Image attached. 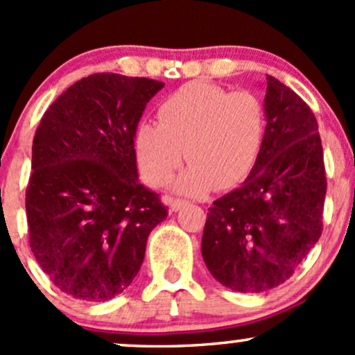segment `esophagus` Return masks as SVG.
Returning a JSON list of instances; mask_svg holds the SVG:
<instances>
[{
  "label": "esophagus",
  "instance_id": "esophagus-1",
  "mask_svg": "<svg viewBox=\"0 0 355 355\" xmlns=\"http://www.w3.org/2000/svg\"><path fill=\"white\" fill-rule=\"evenodd\" d=\"M187 203H189L187 200H180V198H172V200H170V210L178 211L182 209V207H185Z\"/></svg>",
  "mask_w": 355,
  "mask_h": 355
}]
</instances>
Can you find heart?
<instances>
[{"label": "heart", "instance_id": "1", "mask_svg": "<svg viewBox=\"0 0 355 355\" xmlns=\"http://www.w3.org/2000/svg\"><path fill=\"white\" fill-rule=\"evenodd\" d=\"M267 113L255 93L191 81L158 107V123L141 121L135 132L138 168L150 185L164 187L182 164L183 193L227 190L250 175L262 153Z\"/></svg>", "mask_w": 355, "mask_h": 355}]
</instances>
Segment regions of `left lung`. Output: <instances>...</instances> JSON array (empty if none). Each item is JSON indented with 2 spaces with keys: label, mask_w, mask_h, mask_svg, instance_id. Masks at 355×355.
<instances>
[{
  "label": "left lung",
  "mask_w": 355,
  "mask_h": 355,
  "mask_svg": "<svg viewBox=\"0 0 355 355\" xmlns=\"http://www.w3.org/2000/svg\"><path fill=\"white\" fill-rule=\"evenodd\" d=\"M267 133L255 168L207 214L202 255L210 274L237 292L291 279L322 235L325 180L319 125L309 105L267 75Z\"/></svg>",
  "instance_id": "obj_1"
}]
</instances>
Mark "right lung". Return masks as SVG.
<instances>
[{
  "label": "right lung",
  "instance_id": "add662e5",
  "mask_svg": "<svg viewBox=\"0 0 355 355\" xmlns=\"http://www.w3.org/2000/svg\"><path fill=\"white\" fill-rule=\"evenodd\" d=\"M165 83L95 73L50 105L36 128L26 217L40 267L64 294L103 302L140 270L168 210L138 183L135 132Z\"/></svg>",
  "mask_w": 355,
  "mask_h": 355
}]
</instances>
